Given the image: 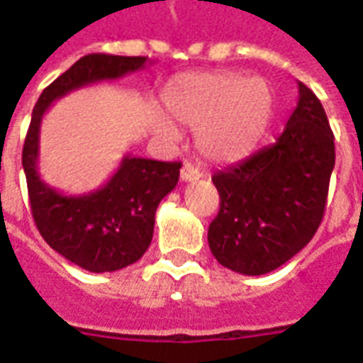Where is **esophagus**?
Instances as JSON below:
<instances>
[{
  "label": "esophagus",
  "mask_w": 363,
  "mask_h": 363,
  "mask_svg": "<svg viewBox=\"0 0 363 363\" xmlns=\"http://www.w3.org/2000/svg\"><path fill=\"white\" fill-rule=\"evenodd\" d=\"M198 179H202V171L194 165H190V163H184L181 169V181L182 182H192L198 181Z\"/></svg>",
  "instance_id": "esophagus-1"
}]
</instances>
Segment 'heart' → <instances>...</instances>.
Wrapping results in <instances>:
<instances>
[{"label":"heart","instance_id":"heart-1","mask_svg":"<svg viewBox=\"0 0 363 363\" xmlns=\"http://www.w3.org/2000/svg\"><path fill=\"white\" fill-rule=\"evenodd\" d=\"M173 119L196 128V146L213 161H235L250 154L269 127L275 96L267 80L235 72L182 74L163 92ZM160 133L174 138V127L161 121Z\"/></svg>","mask_w":363,"mask_h":363}]
</instances>
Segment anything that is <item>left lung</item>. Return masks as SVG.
I'll use <instances>...</instances> for the list:
<instances>
[{
  "mask_svg": "<svg viewBox=\"0 0 363 363\" xmlns=\"http://www.w3.org/2000/svg\"><path fill=\"white\" fill-rule=\"evenodd\" d=\"M296 109L275 144L217 171L219 213L208 242L223 267L264 275L310 242L323 219L335 136L318 96L298 82Z\"/></svg>",
  "mask_w": 363,
  "mask_h": 363,
  "instance_id": "1",
  "label": "left lung"
}]
</instances>
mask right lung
<instances>
[{"label":"right lung","instance_id":"add662e5","mask_svg":"<svg viewBox=\"0 0 363 363\" xmlns=\"http://www.w3.org/2000/svg\"><path fill=\"white\" fill-rule=\"evenodd\" d=\"M147 57L90 53L45 88L34 106L23 147L30 209L40 235L69 262L92 273L117 271L138 262L154 236L155 209L179 182V161L125 155L101 189L65 196L38 174L40 123L53 101L82 86L140 71Z\"/></svg>","mask_w":363,"mask_h":363}]
</instances>
